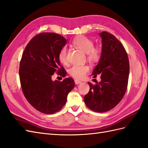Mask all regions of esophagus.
Here are the masks:
<instances>
[{"label":"esophagus","mask_w":148,"mask_h":148,"mask_svg":"<svg viewBox=\"0 0 148 148\" xmlns=\"http://www.w3.org/2000/svg\"><path fill=\"white\" fill-rule=\"evenodd\" d=\"M74 81H75V84H81V83L82 82L81 81L77 80V79H75Z\"/></svg>","instance_id":"obj_1"}]
</instances>
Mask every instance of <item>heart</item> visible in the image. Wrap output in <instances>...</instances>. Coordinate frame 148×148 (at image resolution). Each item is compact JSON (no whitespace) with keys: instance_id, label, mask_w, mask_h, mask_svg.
Listing matches in <instances>:
<instances>
[{"instance_id":"1","label":"heart","mask_w":148,"mask_h":148,"mask_svg":"<svg viewBox=\"0 0 148 148\" xmlns=\"http://www.w3.org/2000/svg\"><path fill=\"white\" fill-rule=\"evenodd\" d=\"M73 44L81 51L86 54V58L90 62L96 63L99 60L101 57V50L99 47H94L93 41L84 36L78 37L73 40ZM68 51L66 47H63L60 49L58 59L60 62L67 65L68 64L67 59ZM89 67L88 65H74L72 66L69 73L71 76L77 79H82L89 73Z\"/></svg>"}]
</instances>
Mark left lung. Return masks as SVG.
Returning <instances> with one entry per match:
<instances>
[{"instance_id": "8db88e82", "label": "left lung", "mask_w": 148, "mask_h": 148, "mask_svg": "<svg viewBox=\"0 0 148 148\" xmlns=\"http://www.w3.org/2000/svg\"><path fill=\"white\" fill-rule=\"evenodd\" d=\"M102 38L101 57L92 75H101L95 85L88 82L90 89L84 97L86 106L93 111L104 112L113 109L123 98L128 84L130 62L123 45L108 32Z\"/></svg>"}]
</instances>
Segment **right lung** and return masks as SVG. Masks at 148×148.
I'll return each mask as SVG.
<instances>
[{"mask_svg":"<svg viewBox=\"0 0 148 148\" xmlns=\"http://www.w3.org/2000/svg\"><path fill=\"white\" fill-rule=\"evenodd\" d=\"M66 44L62 36L54 32L38 34L26 45L20 62L19 78L25 99L42 113L52 114L66 104L68 94L74 87L73 78L52 81L55 73L63 77L66 71L58 54Z\"/></svg>","mask_w":148,"mask_h":148,"instance_id":"add662e5","label":"right lung"}]
</instances>
